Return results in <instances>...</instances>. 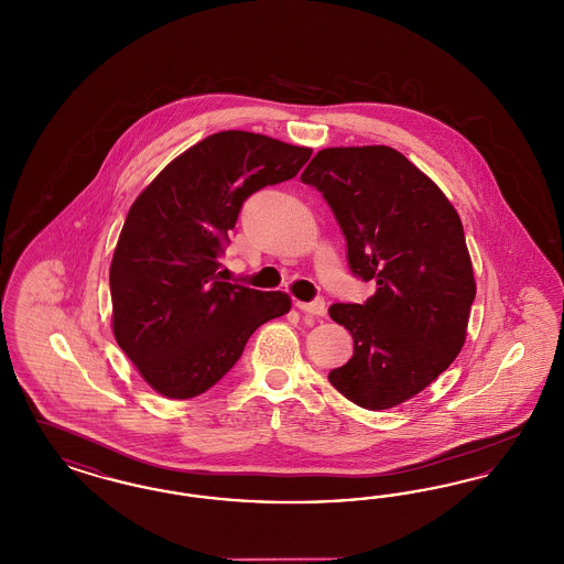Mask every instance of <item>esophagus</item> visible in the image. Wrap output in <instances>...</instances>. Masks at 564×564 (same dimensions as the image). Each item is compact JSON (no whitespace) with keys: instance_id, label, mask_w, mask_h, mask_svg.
Wrapping results in <instances>:
<instances>
[{"instance_id":"obj_1","label":"esophagus","mask_w":564,"mask_h":564,"mask_svg":"<svg viewBox=\"0 0 564 564\" xmlns=\"http://www.w3.org/2000/svg\"><path fill=\"white\" fill-rule=\"evenodd\" d=\"M295 308L302 311L304 315L325 316V302L321 297H316L313 302H295Z\"/></svg>"}]
</instances>
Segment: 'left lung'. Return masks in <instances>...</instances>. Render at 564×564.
I'll return each instance as SVG.
<instances>
[{
    "instance_id": "8db88e82",
    "label": "left lung",
    "mask_w": 564,
    "mask_h": 564,
    "mask_svg": "<svg viewBox=\"0 0 564 564\" xmlns=\"http://www.w3.org/2000/svg\"><path fill=\"white\" fill-rule=\"evenodd\" d=\"M329 203L365 304L329 316L355 339L329 382L355 405H401L434 382L466 341L476 295L464 226L445 193L390 147L323 149L300 176Z\"/></svg>"
}]
</instances>
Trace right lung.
I'll return each mask as SVG.
<instances>
[{"instance_id": "obj_1", "label": "right lung", "mask_w": 564, "mask_h": 564, "mask_svg": "<svg viewBox=\"0 0 564 564\" xmlns=\"http://www.w3.org/2000/svg\"><path fill=\"white\" fill-rule=\"evenodd\" d=\"M313 149L226 130L167 163L132 203L111 262L113 334L153 390L193 399L239 361L249 336L290 313L283 292L220 279L241 205L293 178Z\"/></svg>"}]
</instances>
